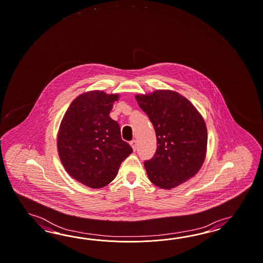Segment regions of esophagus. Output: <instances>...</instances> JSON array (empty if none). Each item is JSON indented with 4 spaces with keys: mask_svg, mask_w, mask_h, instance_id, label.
<instances>
[{
    "mask_svg": "<svg viewBox=\"0 0 263 263\" xmlns=\"http://www.w3.org/2000/svg\"><path fill=\"white\" fill-rule=\"evenodd\" d=\"M130 145L132 146L133 150L135 151V150L137 149V145H138V144H137V141H136V140H133V141H130Z\"/></svg>",
    "mask_w": 263,
    "mask_h": 263,
    "instance_id": "1",
    "label": "esophagus"
}]
</instances>
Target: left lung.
Masks as SVG:
<instances>
[{
	"instance_id": "left-lung-1",
	"label": "left lung",
	"mask_w": 263,
	"mask_h": 263,
	"mask_svg": "<svg viewBox=\"0 0 263 263\" xmlns=\"http://www.w3.org/2000/svg\"><path fill=\"white\" fill-rule=\"evenodd\" d=\"M157 136V151L144 167L150 181L170 190L191 179L202 166L207 151L204 119L185 97L173 90L135 96Z\"/></svg>"
}]
</instances>
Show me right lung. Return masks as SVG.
Here are the masks:
<instances>
[{"instance_id":"right-lung-1","label":"right lung","mask_w":263,"mask_h":263,"mask_svg":"<svg viewBox=\"0 0 263 263\" xmlns=\"http://www.w3.org/2000/svg\"><path fill=\"white\" fill-rule=\"evenodd\" d=\"M119 94L84 92L64 113L57 135L62 164L82 184L99 189L115 179L122 161L133 152L122 141L119 123L109 114Z\"/></svg>"}]
</instances>
